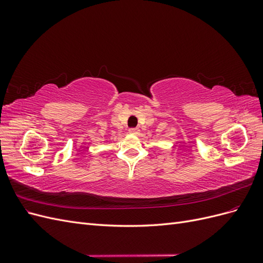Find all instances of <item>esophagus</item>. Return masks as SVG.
<instances>
[{
  "label": "esophagus",
  "instance_id": "esophagus-1",
  "mask_svg": "<svg viewBox=\"0 0 263 263\" xmlns=\"http://www.w3.org/2000/svg\"><path fill=\"white\" fill-rule=\"evenodd\" d=\"M128 133H129L130 135H138V134H139V129H138V128H130V129L128 130Z\"/></svg>",
  "mask_w": 263,
  "mask_h": 263
}]
</instances>
